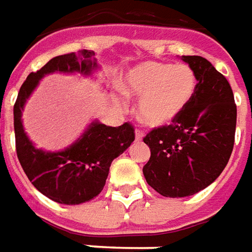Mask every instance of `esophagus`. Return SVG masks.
<instances>
[{"label":"esophagus","mask_w":252,"mask_h":252,"mask_svg":"<svg viewBox=\"0 0 252 252\" xmlns=\"http://www.w3.org/2000/svg\"><path fill=\"white\" fill-rule=\"evenodd\" d=\"M143 138V131L142 129H135V139L142 140Z\"/></svg>","instance_id":"1"}]
</instances>
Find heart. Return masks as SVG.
Returning a JSON list of instances; mask_svg holds the SVG:
<instances>
[{
    "label": "heart",
    "mask_w": 252,
    "mask_h": 252,
    "mask_svg": "<svg viewBox=\"0 0 252 252\" xmlns=\"http://www.w3.org/2000/svg\"><path fill=\"white\" fill-rule=\"evenodd\" d=\"M121 91L126 96L140 97L138 114L145 124L160 126L172 121L190 102L196 77L186 64L145 62L124 76Z\"/></svg>",
    "instance_id": "1"
}]
</instances>
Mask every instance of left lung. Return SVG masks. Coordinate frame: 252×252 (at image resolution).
<instances>
[{
	"mask_svg": "<svg viewBox=\"0 0 252 252\" xmlns=\"http://www.w3.org/2000/svg\"><path fill=\"white\" fill-rule=\"evenodd\" d=\"M197 80L188 106L172 124L143 138L150 158L143 175L165 197H186L220 175L234 145L237 109L230 84L201 56H182Z\"/></svg>",
	"mask_w": 252,
	"mask_h": 252,
	"instance_id": "left-lung-1",
	"label": "left lung"
}]
</instances>
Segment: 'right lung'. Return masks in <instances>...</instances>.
<instances>
[{
  "label": "right lung",
  "mask_w": 252,
  "mask_h": 252,
  "mask_svg": "<svg viewBox=\"0 0 252 252\" xmlns=\"http://www.w3.org/2000/svg\"><path fill=\"white\" fill-rule=\"evenodd\" d=\"M94 56V51L83 49L52 58L38 71L27 76L13 106L16 153L20 165L34 188L59 204H81L96 197L103 190L113 160L123 155L135 140L133 126L129 123L109 126L97 120L91 123L73 145L61 152L37 149L26 135L22 112L41 78L55 71L90 76L97 68Z\"/></svg>",
  "instance_id": "obj_1"
}]
</instances>
